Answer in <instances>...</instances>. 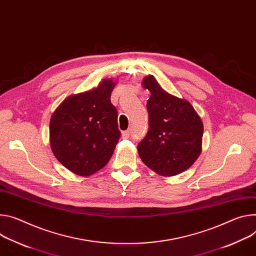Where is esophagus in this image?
<instances>
[{
  "label": "esophagus",
  "instance_id": "obj_1",
  "mask_svg": "<svg viewBox=\"0 0 256 256\" xmlns=\"http://www.w3.org/2000/svg\"><path fill=\"white\" fill-rule=\"evenodd\" d=\"M130 134H132V130H126L122 132V138H130Z\"/></svg>",
  "mask_w": 256,
  "mask_h": 256
}]
</instances>
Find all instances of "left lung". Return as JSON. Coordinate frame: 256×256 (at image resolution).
<instances>
[{
  "instance_id": "obj_1",
  "label": "left lung",
  "mask_w": 256,
  "mask_h": 256,
  "mask_svg": "<svg viewBox=\"0 0 256 256\" xmlns=\"http://www.w3.org/2000/svg\"><path fill=\"white\" fill-rule=\"evenodd\" d=\"M143 86L151 92L147 100L149 128L138 144V156L160 176L178 174L201 153L203 124L187 100L168 94L153 76H146Z\"/></svg>"
}]
</instances>
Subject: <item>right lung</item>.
I'll list each match as a JSON object with an SVG mask.
<instances>
[{
    "instance_id": "1",
    "label": "right lung",
    "mask_w": 256,
    "mask_h": 256,
    "mask_svg": "<svg viewBox=\"0 0 256 256\" xmlns=\"http://www.w3.org/2000/svg\"><path fill=\"white\" fill-rule=\"evenodd\" d=\"M114 86L104 80L96 88L69 96L52 115V151L76 174L86 176L104 168L118 143V110L110 101Z\"/></svg>"
}]
</instances>
